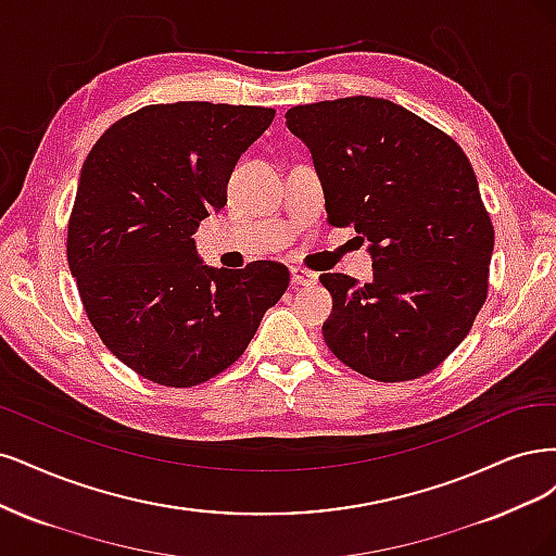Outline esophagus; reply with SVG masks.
I'll use <instances>...</instances> for the list:
<instances>
[{
	"mask_svg": "<svg viewBox=\"0 0 556 556\" xmlns=\"http://www.w3.org/2000/svg\"><path fill=\"white\" fill-rule=\"evenodd\" d=\"M318 281V275L304 270V267H291V283L293 286H314Z\"/></svg>",
	"mask_w": 556,
	"mask_h": 556,
	"instance_id": "esophagus-1",
	"label": "esophagus"
}]
</instances>
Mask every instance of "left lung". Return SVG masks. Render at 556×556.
<instances>
[{"mask_svg": "<svg viewBox=\"0 0 556 556\" xmlns=\"http://www.w3.org/2000/svg\"><path fill=\"white\" fill-rule=\"evenodd\" d=\"M328 224L369 240L374 281L320 275L332 295L328 349L367 379L400 383L437 369L488 300L494 226L457 142L402 105L346 97L295 105Z\"/></svg>", "mask_w": 556, "mask_h": 556, "instance_id": "obj_1", "label": "left lung"}]
</instances>
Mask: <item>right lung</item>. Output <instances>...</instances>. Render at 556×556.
<instances>
[{
	"label": "right lung",
	"instance_id": "1",
	"mask_svg": "<svg viewBox=\"0 0 556 556\" xmlns=\"http://www.w3.org/2000/svg\"><path fill=\"white\" fill-rule=\"evenodd\" d=\"M273 119L261 105L156 103L117 119L89 150L66 258L89 324L142 379L210 381L238 361L289 289L281 263L207 267L191 238L226 205L240 154Z\"/></svg>",
	"mask_w": 556,
	"mask_h": 556
}]
</instances>
